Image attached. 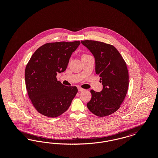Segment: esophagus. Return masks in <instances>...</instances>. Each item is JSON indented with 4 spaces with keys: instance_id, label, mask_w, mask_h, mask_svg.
<instances>
[{
    "instance_id": "obj_1",
    "label": "esophagus",
    "mask_w": 158,
    "mask_h": 158,
    "mask_svg": "<svg viewBox=\"0 0 158 158\" xmlns=\"http://www.w3.org/2000/svg\"><path fill=\"white\" fill-rule=\"evenodd\" d=\"M78 90H79V92H81V91L84 90V89H83V88H80V87H79V88H78Z\"/></svg>"
}]
</instances>
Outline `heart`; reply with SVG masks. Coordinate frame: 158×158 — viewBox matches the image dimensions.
<instances>
[{
	"instance_id": "1",
	"label": "heart",
	"mask_w": 158,
	"mask_h": 158,
	"mask_svg": "<svg viewBox=\"0 0 158 158\" xmlns=\"http://www.w3.org/2000/svg\"><path fill=\"white\" fill-rule=\"evenodd\" d=\"M89 56V55H88V54H83L82 56V57H86V56Z\"/></svg>"
}]
</instances>
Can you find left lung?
Returning a JSON list of instances; mask_svg holds the SVG:
<instances>
[{
    "instance_id": "obj_1",
    "label": "left lung",
    "mask_w": 158,
    "mask_h": 158,
    "mask_svg": "<svg viewBox=\"0 0 158 158\" xmlns=\"http://www.w3.org/2000/svg\"><path fill=\"white\" fill-rule=\"evenodd\" d=\"M95 59L96 73L103 89L100 92L90 90L92 98L87 103L90 112L103 117L117 111L126 96L128 72L126 61L113 45L94 40L81 41Z\"/></svg>"
}]
</instances>
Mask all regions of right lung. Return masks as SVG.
<instances>
[{
    "label": "right lung",
    "mask_w": 158,
    "mask_h": 158,
    "mask_svg": "<svg viewBox=\"0 0 158 158\" xmlns=\"http://www.w3.org/2000/svg\"><path fill=\"white\" fill-rule=\"evenodd\" d=\"M80 44V41L48 43L32 55L25 70V85L31 103L40 114L54 118L70 106L77 88L63 85L56 76L66 70Z\"/></svg>",
    "instance_id": "1"
}]
</instances>
